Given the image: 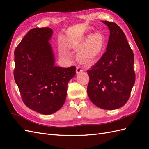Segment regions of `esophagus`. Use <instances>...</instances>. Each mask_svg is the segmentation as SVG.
Segmentation results:
<instances>
[{
  "mask_svg": "<svg viewBox=\"0 0 149 149\" xmlns=\"http://www.w3.org/2000/svg\"><path fill=\"white\" fill-rule=\"evenodd\" d=\"M83 70L82 69V68H81L80 67H78L77 68H76V73L77 74H79L80 72H82Z\"/></svg>",
  "mask_w": 149,
  "mask_h": 149,
  "instance_id": "obj_1",
  "label": "esophagus"
}]
</instances>
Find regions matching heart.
I'll return each instance as SVG.
<instances>
[{"mask_svg":"<svg viewBox=\"0 0 149 149\" xmlns=\"http://www.w3.org/2000/svg\"><path fill=\"white\" fill-rule=\"evenodd\" d=\"M67 47L72 50L79 49L77 59L82 63H87L102 54L106 47V40L101 33H96L70 41Z\"/></svg>","mask_w":149,"mask_h":149,"instance_id":"obj_1","label":"heart"}]
</instances>
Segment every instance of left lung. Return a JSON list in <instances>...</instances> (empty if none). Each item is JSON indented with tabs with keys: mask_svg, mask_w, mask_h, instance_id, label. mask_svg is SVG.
<instances>
[{
	"mask_svg": "<svg viewBox=\"0 0 149 149\" xmlns=\"http://www.w3.org/2000/svg\"><path fill=\"white\" fill-rule=\"evenodd\" d=\"M110 35L106 51L87 70V94L97 107L112 110L121 108L130 97L135 82L134 55L122 29L116 23L102 21Z\"/></svg>",
	"mask_w": 149,
	"mask_h": 149,
	"instance_id": "8db88e82",
	"label": "left lung"
}]
</instances>
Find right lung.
Listing matches in <instances>:
<instances>
[{
	"label": "right lung",
	"mask_w": 149,
	"mask_h": 149,
	"mask_svg": "<svg viewBox=\"0 0 149 149\" xmlns=\"http://www.w3.org/2000/svg\"><path fill=\"white\" fill-rule=\"evenodd\" d=\"M53 30L35 28L28 32L14 52L15 82L22 100L29 108L51 114L62 107L67 85L75 75V66L55 65V56L49 41Z\"/></svg>",
	"instance_id": "right-lung-1"
}]
</instances>
